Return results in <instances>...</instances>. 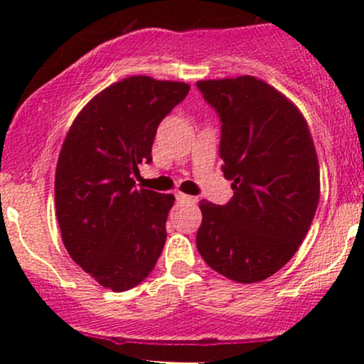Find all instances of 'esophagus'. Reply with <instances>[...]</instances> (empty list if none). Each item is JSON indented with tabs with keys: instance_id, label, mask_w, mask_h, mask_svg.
<instances>
[{
	"instance_id": "obj_1",
	"label": "esophagus",
	"mask_w": 364,
	"mask_h": 364,
	"mask_svg": "<svg viewBox=\"0 0 364 364\" xmlns=\"http://www.w3.org/2000/svg\"><path fill=\"white\" fill-rule=\"evenodd\" d=\"M176 198L179 200V202L196 203V196H190V195H185V193H181V191H178V193H176Z\"/></svg>"
}]
</instances>
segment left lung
<instances>
[{"label": "left lung", "instance_id": "obj_1", "mask_svg": "<svg viewBox=\"0 0 364 364\" xmlns=\"http://www.w3.org/2000/svg\"><path fill=\"white\" fill-rule=\"evenodd\" d=\"M219 114L225 205L202 200L196 248L205 263L241 284L281 270L303 243L320 200L310 128L286 95L260 78L196 82Z\"/></svg>", "mask_w": 364, "mask_h": 364}]
</instances>
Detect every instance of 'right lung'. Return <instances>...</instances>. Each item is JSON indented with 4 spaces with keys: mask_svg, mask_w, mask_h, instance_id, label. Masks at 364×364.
<instances>
[{
    "mask_svg": "<svg viewBox=\"0 0 364 364\" xmlns=\"http://www.w3.org/2000/svg\"><path fill=\"white\" fill-rule=\"evenodd\" d=\"M188 90L185 82L123 78L85 104L63 141L54 178L63 245L114 292L144 281L164 248L174 195L135 188L133 174L152 161L159 123Z\"/></svg>",
    "mask_w": 364,
    "mask_h": 364,
    "instance_id": "obj_1",
    "label": "right lung"
}]
</instances>
